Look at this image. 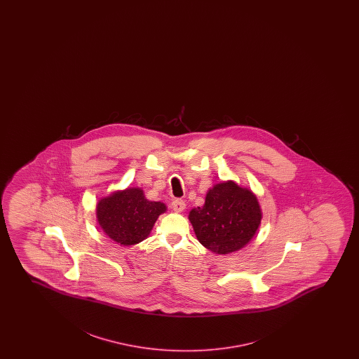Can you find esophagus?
Returning <instances> with one entry per match:
<instances>
[{"label": "esophagus", "mask_w": 359, "mask_h": 359, "mask_svg": "<svg viewBox=\"0 0 359 359\" xmlns=\"http://www.w3.org/2000/svg\"><path fill=\"white\" fill-rule=\"evenodd\" d=\"M172 210L175 212H182L185 210V202L182 201V198H175L174 201L172 202Z\"/></svg>", "instance_id": "34e87169"}]
</instances>
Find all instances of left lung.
I'll return each mask as SVG.
<instances>
[{
	"mask_svg": "<svg viewBox=\"0 0 359 359\" xmlns=\"http://www.w3.org/2000/svg\"><path fill=\"white\" fill-rule=\"evenodd\" d=\"M189 219L202 245L228 254L254 236L261 222L260 206L252 192L236 182H221L207 192L203 206L191 210Z\"/></svg>",
	"mask_w": 359,
	"mask_h": 359,
	"instance_id": "left-lung-1",
	"label": "left lung"
}]
</instances>
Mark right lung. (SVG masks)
<instances>
[{
	"mask_svg": "<svg viewBox=\"0 0 359 359\" xmlns=\"http://www.w3.org/2000/svg\"><path fill=\"white\" fill-rule=\"evenodd\" d=\"M165 210L162 202L148 201L141 189H126L102 198L97 217L107 236L128 246L144 241Z\"/></svg>",
	"mask_w": 359,
	"mask_h": 359,
	"instance_id": "right-lung-1",
	"label": "right lung"
}]
</instances>
